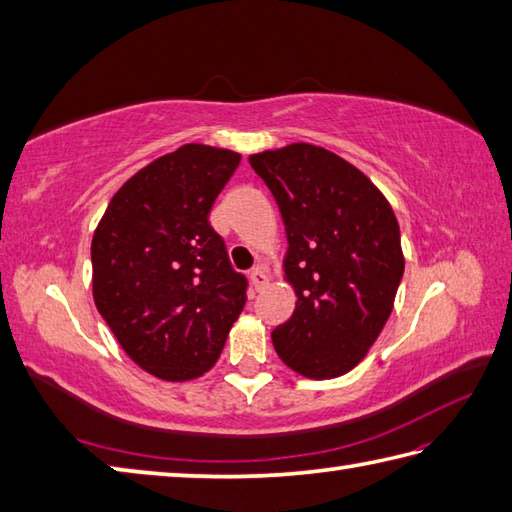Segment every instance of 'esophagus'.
I'll return each mask as SVG.
<instances>
[{
    "label": "esophagus",
    "mask_w": 512,
    "mask_h": 512,
    "mask_svg": "<svg viewBox=\"0 0 512 512\" xmlns=\"http://www.w3.org/2000/svg\"><path fill=\"white\" fill-rule=\"evenodd\" d=\"M266 282H268V277H266V273H264L262 268L250 270V284H253L255 290H262L266 286Z\"/></svg>",
    "instance_id": "esophagus-1"
}]
</instances>
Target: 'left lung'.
<instances>
[{
	"mask_svg": "<svg viewBox=\"0 0 512 512\" xmlns=\"http://www.w3.org/2000/svg\"><path fill=\"white\" fill-rule=\"evenodd\" d=\"M248 162L282 213L284 273L297 295L295 313L273 330L277 355L310 379L344 375L382 333L404 277L393 208L326 148L290 144Z\"/></svg>",
	"mask_w": 512,
	"mask_h": 512,
	"instance_id": "obj_1",
	"label": "left lung"
}]
</instances>
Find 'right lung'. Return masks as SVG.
I'll list each match as a JSON object with an SVG mask.
<instances>
[{
    "mask_svg": "<svg viewBox=\"0 0 512 512\" xmlns=\"http://www.w3.org/2000/svg\"><path fill=\"white\" fill-rule=\"evenodd\" d=\"M239 159L204 144L155 159L117 190L93 235L99 315L126 355L166 382L213 368L246 304L248 279L208 222Z\"/></svg>",
    "mask_w": 512,
    "mask_h": 512,
    "instance_id": "right-lung-1",
    "label": "right lung"
}]
</instances>
